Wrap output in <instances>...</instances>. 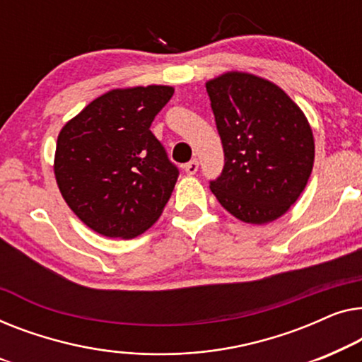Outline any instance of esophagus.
<instances>
[{
    "mask_svg": "<svg viewBox=\"0 0 362 362\" xmlns=\"http://www.w3.org/2000/svg\"><path fill=\"white\" fill-rule=\"evenodd\" d=\"M183 169H185V172H187L188 175L197 174V170H198V160L193 159V160H190V162H187V164L183 165Z\"/></svg>",
    "mask_w": 362,
    "mask_h": 362,
    "instance_id": "obj_1",
    "label": "esophagus"
}]
</instances>
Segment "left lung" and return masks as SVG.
I'll return each mask as SVG.
<instances>
[{
  "instance_id": "8db88e82",
  "label": "left lung",
  "mask_w": 362,
  "mask_h": 362,
  "mask_svg": "<svg viewBox=\"0 0 362 362\" xmlns=\"http://www.w3.org/2000/svg\"><path fill=\"white\" fill-rule=\"evenodd\" d=\"M225 167L210 188L238 220L262 225L293 205L313 169L315 144L302 110L272 81L225 74L206 83Z\"/></svg>"
}]
</instances>
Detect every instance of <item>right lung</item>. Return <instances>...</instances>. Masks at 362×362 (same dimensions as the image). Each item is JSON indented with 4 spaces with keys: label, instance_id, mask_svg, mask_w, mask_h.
Returning <instances> with one entry per match:
<instances>
[{
    "label": "right lung",
    "instance_id": "add662e5",
    "mask_svg": "<svg viewBox=\"0 0 362 362\" xmlns=\"http://www.w3.org/2000/svg\"><path fill=\"white\" fill-rule=\"evenodd\" d=\"M172 95L160 85L111 90L60 131L55 179L93 231L129 239L160 216L180 172L151 124Z\"/></svg>",
    "mask_w": 362,
    "mask_h": 362
}]
</instances>
